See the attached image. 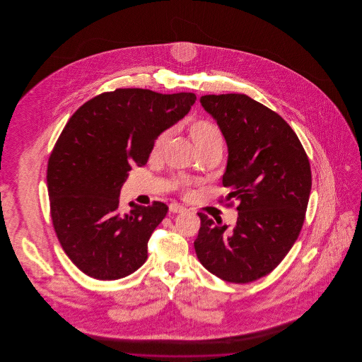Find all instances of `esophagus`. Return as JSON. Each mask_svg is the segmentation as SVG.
Instances as JSON below:
<instances>
[{
    "label": "esophagus",
    "instance_id": "obj_1",
    "mask_svg": "<svg viewBox=\"0 0 362 362\" xmlns=\"http://www.w3.org/2000/svg\"><path fill=\"white\" fill-rule=\"evenodd\" d=\"M170 211L171 213H183L186 211V207L179 205V204H171L170 205Z\"/></svg>",
    "mask_w": 362,
    "mask_h": 362
}]
</instances>
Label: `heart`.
<instances>
[{"mask_svg":"<svg viewBox=\"0 0 362 362\" xmlns=\"http://www.w3.org/2000/svg\"><path fill=\"white\" fill-rule=\"evenodd\" d=\"M189 134L194 145L199 151V153H204V152H207L214 148H223L221 133L210 122L201 121V119L192 122L189 126ZM170 137H171V132H164L163 134H160L157 137L155 145H153V155L160 153L164 149ZM179 185H187V182L180 180Z\"/></svg>","mask_w":362,"mask_h":362,"instance_id":"heart-1","label":"heart"}]
</instances>
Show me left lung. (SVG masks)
<instances>
[{
  "label": "left lung",
  "mask_w": 362,
  "mask_h": 362,
  "mask_svg": "<svg viewBox=\"0 0 362 362\" xmlns=\"http://www.w3.org/2000/svg\"><path fill=\"white\" fill-rule=\"evenodd\" d=\"M201 104L224 136L223 185L239 213L232 228L198 213L194 248L211 274L248 284L272 273L297 240L310 199V161L292 127L250 96L205 95Z\"/></svg>",
  "instance_id": "1"
}]
</instances>
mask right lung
Wrapping results in <instances>:
<instances>
[{
  "label": "right lung",
  "mask_w": 362,
  "mask_h": 362,
  "mask_svg": "<svg viewBox=\"0 0 362 362\" xmlns=\"http://www.w3.org/2000/svg\"><path fill=\"white\" fill-rule=\"evenodd\" d=\"M195 100L187 92L123 88L88 100L66 123L49 158L47 189L57 238L86 276L119 279L148 259V241L168 206L130 202L122 213V186Z\"/></svg>",
  "instance_id": "obj_1"
}]
</instances>
